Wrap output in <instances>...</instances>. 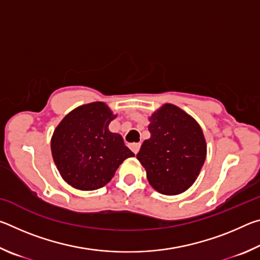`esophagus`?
Returning <instances> with one entry per match:
<instances>
[{
    "mask_svg": "<svg viewBox=\"0 0 260 260\" xmlns=\"http://www.w3.org/2000/svg\"><path fill=\"white\" fill-rule=\"evenodd\" d=\"M140 147H141L140 143H131V144H129V148L132 149V151H133V152L135 153V155L139 152Z\"/></svg>",
    "mask_w": 260,
    "mask_h": 260,
    "instance_id": "34e87169",
    "label": "esophagus"
}]
</instances>
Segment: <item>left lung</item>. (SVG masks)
I'll list each match as a JSON object with an SVG mask.
<instances>
[{
	"instance_id": "obj_1",
	"label": "left lung",
	"mask_w": 260,
	"mask_h": 260,
	"mask_svg": "<svg viewBox=\"0 0 260 260\" xmlns=\"http://www.w3.org/2000/svg\"><path fill=\"white\" fill-rule=\"evenodd\" d=\"M150 139L144 140L136 158L150 186L162 195H179L190 188L206 158L201 126L177 105L165 103L149 117Z\"/></svg>"
}]
</instances>
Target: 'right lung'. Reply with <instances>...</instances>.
I'll return each instance as SVG.
<instances>
[{
  "mask_svg": "<svg viewBox=\"0 0 260 260\" xmlns=\"http://www.w3.org/2000/svg\"><path fill=\"white\" fill-rule=\"evenodd\" d=\"M117 114L104 102L82 104L69 112L54 131L50 148L60 177L79 190H96L113 178L134 153L121 135L109 131Z\"/></svg>",
  "mask_w": 260,
  "mask_h": 260,
  "instance_id": "add662e5",
  "label": "right lung"
}]
</instances>
